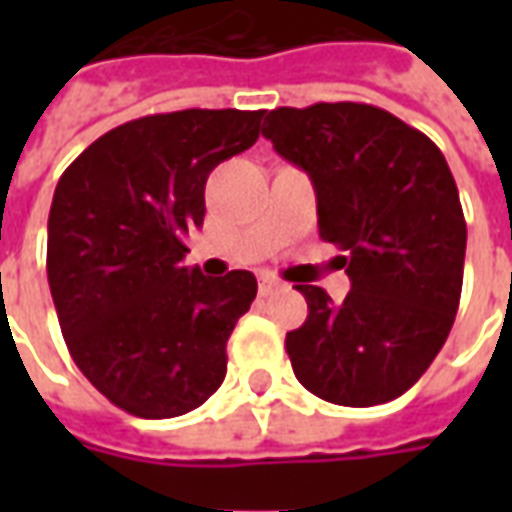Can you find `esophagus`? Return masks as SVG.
<instances>
[{
  "instance_id": "esophagus-1",
  "label": "esophagus",
  "mask_w": 512,
  "mask_h": 512,
  "mask_svg": "<svg viewBox=\"0 0 512 512\" xmlns=\"http://www.w3.org/2000/svg\"><path fill=\"white\" fill-rule=\"evenodd\" d=\"M282 288V282L277 277H271V274H263L260 277V296H271L274 290Z\"/></svg>"
}]
</instances>
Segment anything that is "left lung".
<instances>
[{
	"label": "left lung",
	"mask_w": 512,
	"mask_h": 512,
	"mask_svg": "<svg viewBox=\"0 0 512 512\" xmlns=\"http://www.w3.org/2000/svg\"><path fill=\"white\" fill-rule=\"evenodd\" d=\"M279 156L310 175L318 233L343 255V304L299 285L307 321L285 337L304 389L337 406L389 403L417 384L458 312L461 197L441 150L370 104L279 106L263 120Z\"/></svg>",
	"instance_id": "1"
}]
</instances>
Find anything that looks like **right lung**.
Here are the masks:
<instances>
[{"mask_svg":"<svg viewBox=\"0 0 512 512\" xmlns=\"http://www.w3.org/2000/svg\"><path fill=\"white\" fill-rule=\"evenodd\" d=\"M260 112L183 109L106 131L62 172L46 271L73 362L142 419L202 406L227 373V340L257 296L249 271L183 266L216 164L260 136Z\"/></svg>","mask_w":512,"mask_h":512,"instance_id":"add662e5","label":"right lung"}]
</instances>
